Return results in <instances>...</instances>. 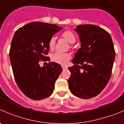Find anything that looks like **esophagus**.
Listing matches in <instances>:
<instances>
[{
    "mask_svg": "<svg viewBox=\"0 0 124 124\" xmlns=\"http://www.w3.org/2000/svg\"><path fill=\"white\" fill-rule=\"evenodd\" d=\"M62 69H63V70H66L67 69V67H66V66H62Z\"/></svg>",
    "mask_w": 124,
    "mask_h": 124,
    "instance_id": "obj_1",
    "label": "esophagus"
}]
</instances>
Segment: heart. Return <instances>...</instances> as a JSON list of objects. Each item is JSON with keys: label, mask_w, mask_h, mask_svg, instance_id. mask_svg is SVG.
Wrapping results in <instances>:
<instances>
[{"label": "heart", "mask_w": 124, "mask_h": 124, "mask_svg": "<svg viewBox=\"0 0 124 124\" xmlns=\"http://www.w3.org/2000/svg\"><path fill=\"white\" fill-rule=\"evenodd\" d=\"M62 38L67 41L68 43L72 44L76 42V36L74 32L71 31H66L63 32L61 35ZM56 45V39L54 37H52L48 42V47L50 50H53ZM70 47L72 49L74 48L72 45H70ZM71 58V56L69 53H55L52 55V60L53 62L61 65H65Z\"/></svg>", "instance_id": "obj_1"}]
</instances>
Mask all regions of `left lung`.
<instances>
[{"mask_svg":"<svg viewBox=\"0 0 124 124\" xmlns=\"http://www.w3.org/2000/svg\"><path fill=\"white\" fill-rule=\"evenodd\" d=\"M81 48L69 67L68 83L71 93L78 98L89 99L101 93L108 83L115 59L110 35L99 26L80 24L76 29Z\"/></svg>","mask_w":124,"mask_h":124,"instance_id":"8db88e82","label":"left lung"}]
</instances>
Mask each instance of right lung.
I'll use <instances>...</instances> for the list:
<instances>
[{
	"label": "right lung",
	"instance_id": "right-lung-1",
	"mask_svg": "<svg viewBox=\"0 0 124 124\" xmlns=\"http://www.w3.org/2000/svg\"><path fill=\"white\" fill-rule=\"evenodd\" d=\"M62 29L53 24L31 22L16 31L9 50V58L17 86L28 98L41 100L53 93L62 71L56 62L41 67L40 61H48V42Z\"/></svg>",
	"mask_w": 124,
	"mask_h": 124
}]
</instances>
